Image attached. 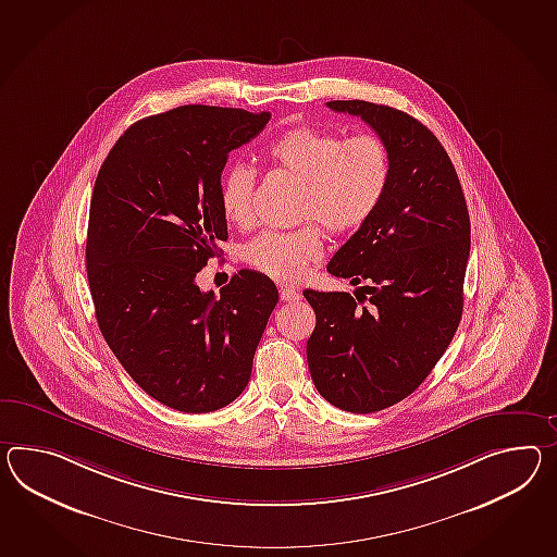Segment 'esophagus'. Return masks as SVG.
Returning <instances> with one entry per match:
<instances>
[{
	"mask_svg": "<svg viewBox=\"0 0 557 557\" xmlns=\"http://www.w3.org/2000/svg\"><path fill=\"white\" fill-rule=\"evenodd\" d=\"M280 298L282 301H298L299 296L298 289L292 287V285H280Z\"/></svg>",
	"mask_w": 557,
	"mask_h": 557,
	"instance_id": "34e87169",
	"label": "esophagus"
}]
</instances>
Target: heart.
Here are the masks:
<instances>
[{
  "label": "heart",
  "instance_id": "b5f03b06",
  "mask_svg": "<svg viewBox=\"0 0 557 557\" xmlns=\"http://www.w3.org/2000/svg\"><path fill=\"white\" fill-rule=\"evenodd\" d=\"M268 157L301 183L298 218L322 223L332 235L367 225L391 181V152L376 135L342 140L334 133L298 126L273 140ZM253 189L256 171L244 163L231 164L219 187V203L231 223L245 227L253 221ZM318 223L261 231L245 245V263L280 282L299 280L324 251V231Z\"/></svg>",
  "mask_w": 557,
  "mask_h": 557
}]
</instances>
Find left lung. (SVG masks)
I'll return each instance as SVG.
<instances>
[{
	"label": "left lung",
	"instance_id": "1",
	"mask_svg": "<svg viewBox=\"0 0 557 557\" xmlns=\"http://www.w3.org/2000/svg\"><path fill=\"white\" fill-rule=\"evenodd\" d=\"M327 107L360 116L391 152L376 213L327 263L360 287L304 292L315 312L306 352L318 393L368 414L414 393L447 350L461 322L471 223L457 171L424 124L367 100Z\"/></svg>",
	"mask_w": 557,
	"mask_h": 557
}]
</instances>
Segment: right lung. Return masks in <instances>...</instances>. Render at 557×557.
I'll return each instance as SVG.
<instances>
[{"label":"right lung","instance_id":"right-lung-1","mask_svg":"<svg viewBox=\"0 0 557 557\" xmlns=\"http://www.w3.org/2000/svg\"><path fill=\"white\" fill-rule=\"evenodd\" d=\"M270 112L187 104L124 131L96 177L86 272L110 350L154 400L213 412L244 393L277 287L242 270L219 296L197 273L227 239L219 203L233 149Z\"/></svg>","mask_w":557,"mask_h":557}]
</instances>
